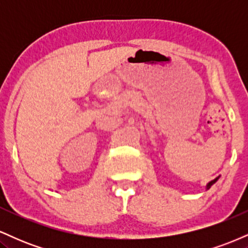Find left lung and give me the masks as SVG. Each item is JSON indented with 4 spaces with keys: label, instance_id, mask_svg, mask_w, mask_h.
<instances>
[{
    "label": "left lung",
    "instance_id": "1",
    "mask_svg": "<svg viewBox=\"0 0 248 248\" xmlns=\"http://www.w3.org/2000/svg\"><path fill=\"white\" fill-rule=\"evenodd\" d=\"M217 181H218V177H217V178H215V179H213V181L210 182V183L207 184V186H206V189H210V187H211V186H213V184H215L216 182H217Z\"/></svg>",
    "mask_w": 248,
    "mask_h": 248
}]
</instances>
